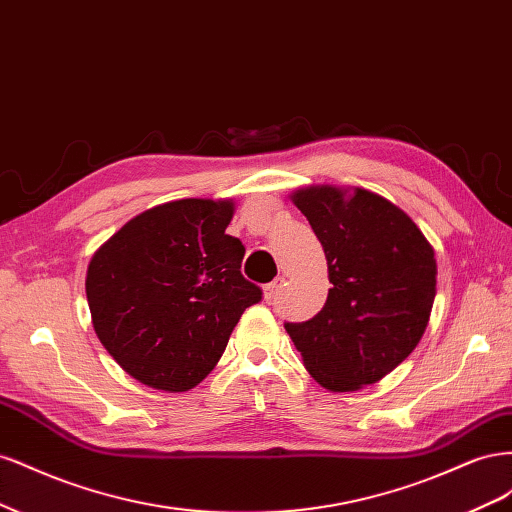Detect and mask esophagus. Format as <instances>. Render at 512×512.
Listing matches in <instances>:
<instances>
[{"label": "esophagus", "instance_id": "esophagus-1", "mask_svg": "<svg viewBox=\"0 0 512 512\" xmlns=\"http://www.w3.org/2000/svg\"><path fill=\"white\" fill-rule=\"evenodd\" d=\"M284 286V277H275V280L271 282V284H267L265 286V299L269 301V299H273L277 292H280V288Z\"/></svg>", "mask_w": 512, "mask_h": 512}]
</instances>
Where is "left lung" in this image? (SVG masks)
<instances>
[{
    "label": "left lung",
    "instance_id": "8db88e82",
    "mask_svg": "<svg viewBox=\"0 0 512 512\" xmlns=\"http://www.w3.org/2000/svg\"><path fill=\"white\" fill-rule=\"evenodd\" d=\"M322 243L329 297L286 322L312 378L333 393L382 380L421 342L436 299V254L410 215L363 188L307 185L290 194Z\"/></svg>",
    "mask_w": 512,
    "mask_h": 512
}]
</instances>
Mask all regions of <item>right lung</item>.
I'll return each instance as SVG.
<instances>
[{
    "label": "right lung",
    "mask_w": 512,
    "mask_h": 512,
    "mask_svg": "<svg viewBox=\"0 0 512 512\" xmlns=\"http://www.w3.org/2000/svg\"><path fill=\"white\" fill-rule=\"evenodd\" d=\"M232 198H181L123 224L94 252L85 292L102 346L134 380L190 391L218 365L260 288L241 275L245 247L226 235Z\"/></svg>",
    "instance_id": "add662e5"
}]
</instances>
